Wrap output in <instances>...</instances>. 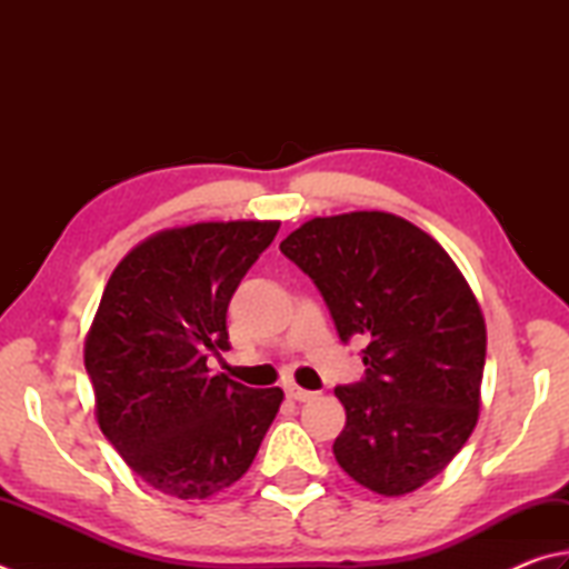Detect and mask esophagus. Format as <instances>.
<instances>
[{
    "mask_svg": "<svg viewBox=\"0 0 569 569\" xmlns=\"http://www.w3.org/2000/svg\"><path fill=\"white\" fill-rule=\"evenodd\" d=\"M287 396L292 401H299V403H305V401H309V399H315V391H307V389H302V386H287Z\"/></svg>",
    "mask_w": 569,
    "mask_h": 569,
    "instance_id": "1",
    "label": "esophagus"
}]
</instances>
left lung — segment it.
<instances>
[{"instance_id": "1", "label": "left lung", "mask_w": 569, "mask_h": 569, "mask_svg": "<svg viewBox=\"0 0 569 569\" xmlns=\"http://www.w3.org/2000/svg\"><path fill=\"white\" fill-rule=\"evenodd\" d=\"M280 250L317 284L339 339L369 341L363 379L335 389L347 409L337 463L379 496L421 488L478 423L486 321L466 277L431 234L377 210L309 220Z\"/></svg>"}]
</instances>
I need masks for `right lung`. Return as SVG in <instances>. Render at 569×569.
<instances>
[{
    "label": "right lung",
    "mask_w": 569,
    "mask_h": 569,
    "mask_svg": "<svg viewBox=\"0 0 569 569\" xmlns=\"http://www.w3.org/2000/svg\"><path fill=\"white\" fill-rule=\"evenodd\" d=\"M280 222H198L128 252L103 289L83 361L103 436L148 486L202 500L244 476L284 399L210 373L228 305Z\"/></svg>",
    "instance_id": "add662e5"
}]
</instances>
